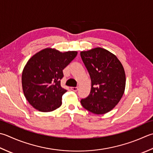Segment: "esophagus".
<instances>
[{
    "label": "esophagus",
    "instance_id": "34e87169",
    "mask_svg": "<svg viewBox=\"0 0 153 153\" xmlns=\"http://www.w3.org/2000/svg\"><path fill=\"white\" fill-rule=\"evenodd\" d=\"M71 90L74 91H77V90H78V88H77V87H71Z\"/></svg>",
    "mask_w": 153,
    "mask_h": 153
}]
</instances>
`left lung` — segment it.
Segmentation results:
<instances>
[{
    "label": "left lung",
    "mask_w": 153,
    "mask_h": 153,
    "mask_svg": "<svg viewBox=\"0 0 153 153\" xmlns=\"http://www.w3.org/2000/svg\"><path fill=\"white\" fill-rule=\"evenodd\" d=\"M80 55L91 82L90 94L81 100V103L95 114L108 113L118 104L125 92L123 66L115 54L100 47L82 51Z\"/></svg>",
    "instance_id": "left-lung-1"
}]
</instances>
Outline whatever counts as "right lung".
Segmentation results:
<instances>
[{
    "instance_id": "1",
    "label": "right lung",
    "mask_w": 153,
    "mask_h": 153,
    "mask_svg": "<svg viewBox=\"0 0 153 153\" xmlns=\"http://www.w3.org/2000/svg\"><path fill=\"white\" fill-rule=\"evenodd\" d=\"M77 51L62 52L46 48L27 62L22 74L24 95L29 103L41 112H50L62 105L66 90L60 85L63 70L76 58Z\"/></svg>"
}]
</instances>
